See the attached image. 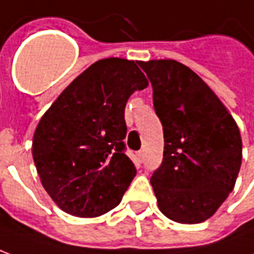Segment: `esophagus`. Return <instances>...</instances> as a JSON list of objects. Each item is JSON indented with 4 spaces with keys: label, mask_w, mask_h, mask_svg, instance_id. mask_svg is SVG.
Wrapping results in <instances>:
<instances>
[{
    "label": "esophagus",
    "mask_w": 254,
    "mask_h": 254,
    "mask_svg": "<svg viewBox=\"0 0 254 254\" xmlns=\"http://www.w3.org/2000/svg\"><path fill=\"white\" fill-rule=\"evenodd\" d=\"M136 159H137L138 163H141V162H143V152H141V151H138L137 154H136Z\"/></svg>",
    "instance_id": "1"
}]
</instances>
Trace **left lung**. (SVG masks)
<instances>
[{
  "label": "left lung",
  "instance_id": "8db88e82",
  "mask_svg": "<svg viewBox=\"0 0 254 254\" xmlns=\"http://www.w3.org/2000/svg\"><path fill=\"white\" fill-rule=\"evenodd\" d=\"M163 127V162L151 177L160 212L201 223L234 189L242 140L226 106L198 74L174 60L140 61Z\"/></svg>",
  "mask_w": 254,
  "mask_h": 254
}]
</instances>
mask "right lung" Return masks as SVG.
<instances>
[{
	"label": "right lung",
	"instance_id": "add662e5",
	"mask_svg": "<svg viewBox=\"0 0 254 254\" xmlns=\"http://www.w3.org/2000/svg\"><path fill=\"white\" fill-rule=\"evenodd\" d=\"M148 85L137 61L105 58L60 94L34 133L32 158L53 201L78 218L116 208L136 176L127 156L129 96Z\"/></svg>",
	"mask_w": 254,
	"mask_h": 254
}]
</instances>
